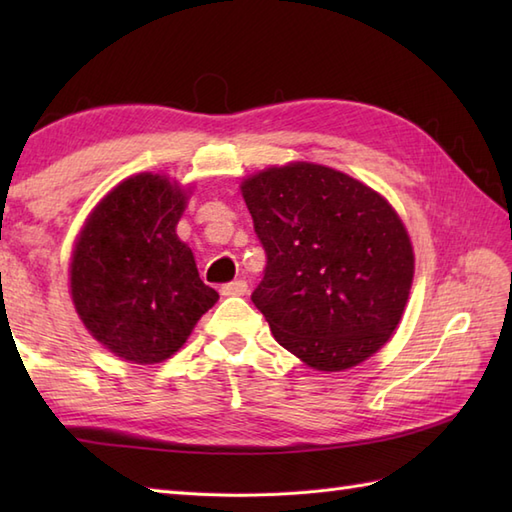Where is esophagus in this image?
<instances>
[{
	"mask_svg": "<svg viewBox=\"0 0 512 512\" xmlns=\"http://www.w3.org/2000/svg\"><path fill=\"white\" fill-rule=\"evenodd\" d=\"M222 295L224 297H244L246 292H248V284L244 279H237V281H231V284H226V286H222Z\"/></svg>",
	"mask_w": 512,
	"mask_h": 512,
	"instance_id": "obj_1",
	"label": "esophagus"
}]
</instances>
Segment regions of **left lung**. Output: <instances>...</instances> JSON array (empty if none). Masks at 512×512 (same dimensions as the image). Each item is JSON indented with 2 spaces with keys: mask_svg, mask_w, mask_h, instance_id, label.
<instances>
[{
  "mask_svg": "<svg viewBox=\"0 0 512 512\" xmlns=\"http://www.w3.org/2000/svg\"><path fill=\"white\" fill-rule=\"evenodd\" d=\"M266 250L253 303L281 347L319 372L376 354L405 312L413 248L383 195L330 167L290 162L242 182Z\"/></svg>",
  "mask_w": 512,
  "mask_h": 512,
  "instance_id": "1",
  "label": "left lung"
}]
</instances>
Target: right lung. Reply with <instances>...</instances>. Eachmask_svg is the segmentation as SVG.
Masks as SVG:
<instances>
[{
  "label": "right lung",
  "instance_id": "1",
  "mask_svg": "<svg viewBox=\"0 0 512 512\" xmlns=\"http://www.w3.org/2000/svg\"><path fill=\"white\" fill-rule=\"evenodd\" d=\"M184 206L178 182L138 173L96 204L76 237L74 308L94 339L125 361L154 365L176 354L220 299L176 235Z\"/></svg>",
  "mask_w": 512,
  "mask_h": 512
}]
</instances>
